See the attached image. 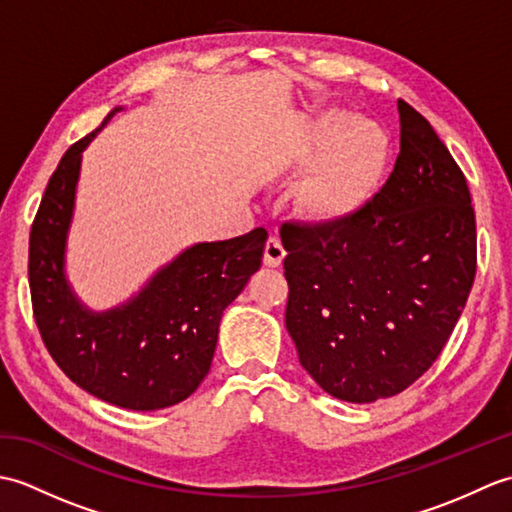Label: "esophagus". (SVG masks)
Masks as SVG:
<instances>
[{"instance_id": "1", "label": "esophagus", "mask_w": 512, "mask_h": 512, "mask_svg": "<svg viewBox=\"0 0 512 512\" xmlns=\"http://www.w3.org/2000/svg\"><path fill=\"white\" fill-rule=\"evenodd\" d=\"M284 257H286V250H284V246H281L279 237H270L266 242V250H264V264L268 268H277V266H281V262H284Z\"/></svg>"}]
</instances>
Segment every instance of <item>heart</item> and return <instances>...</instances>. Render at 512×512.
<instances>
[{"label":"heart","mask_w":512,"mask_h":512,"mask_svg":"<svg viewBox=\"0 0 512 512\" xmlns=\"http://www.w3.org/2000/svg\"><path fill=\"white\" fill-rule=\"evenodd\" d=\"M389 160V136L378 123L343 110L319 116L310 140L292 160L306 168L299 189V213L319 226H336L361 213L374 198Z\"/></svg>","instance_id":"b5f03b06"}]
</instances>
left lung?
<instances>
[{
	"label": "left lung",
	"mask_w": 512,
	"mask_h": 512,
	"mask_svg": "<svg viewBox=\"0 0 512 512\" xmlns=\"http://www.w3.org/2000/svg\"><path fill=\"white\" fill-rule=\"evenodd\" d=\"M400 154L372 202L336 226L281 228L286 328L323 391L374 402L442 352L475 279V213L449 149L398 99Z\"/></svg>",
	"instance_id": "8db88e82"
}]
</instances>
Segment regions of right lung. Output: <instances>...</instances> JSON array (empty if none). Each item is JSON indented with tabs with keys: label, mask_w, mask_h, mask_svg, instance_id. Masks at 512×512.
Returning a JSON list of instances; mask_svg holds the SVG:
<instances>
[{
	"label": "right lung",
	"mask_w": 512,
	"mask_h": 512,
	"mask_svg": "<svg viewBox=\"0 0 512 512\" xmlns=\"http://www.w3.org/2000/svg\"><path fill=\"white\" fill-rule=\"evenodd\" d=\"M121 110L65 151L52 173L30 231V295L41 339L72 383L116 407L156 411L189 398L209 374L222 314L262 266L268 233L184 248L118 306L81 301L65 255L83 151Z\"/></svg>",
	"instance_id": "add662e5"
}]
</instances>
